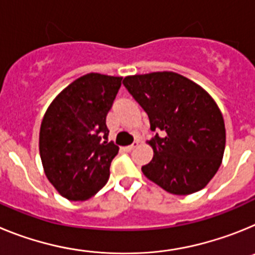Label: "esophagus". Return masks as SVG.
Returning a JSON list of instances; mask_svg holds the SVG:
<instances>
[{
    "mask_svg": "<svg viewBox=\"0 0 255 255\" xmlns=\"http://www.w3.org/2000/svg\"><path fill=\"white\" fill-rule=\"evenodd\" d=\"M138 145H139V141H134V143L130 144V145H128V147H125V148H124V149H125L126 152H130V150L135 149V148L138 147Z\"/></svg>",
    "mask_w": 255,
    "mask_h": 255,
    "instance_id": "esophagus-1",
    "label": "esophagus"
}]
</instances>
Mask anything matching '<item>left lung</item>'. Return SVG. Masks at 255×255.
<instances>
[{
  "mask_svg": "<svg viewBox=\"0 0 255 255\" xmlns=\"http://www.w3.org/2000/svg\"><path fill=\"white\" fill-rule=\"evenodd\" d=\"M123 84L149 117L153 158L141 171L175 195L204 188L222 162L226 130L220 108L197 83L172 71L126 76Z\"/></svg>",
  "mask_w": 255,
  "mask_h": 255,
  "instance_id": "left-lung-1",
  "label": "left lung"
}]
</instances>
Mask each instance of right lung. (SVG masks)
Masks as SVG:
<instances>
[{
    "label": "right lung",
    "mask_w": 255,
    "mask_h": 255,
    "mask_svg": "<svg viewBox=\"0 0 255 255\" xmlns=\"http://www.w3.org/2000/svg\"><path fill=\"white\" fill-rule=\"evenodd\" d=\"M121 80L97 73L83 75L47 108L40 124V159L47 179L66 199H89L108 181L119 147L108 141L106 116Z\"/></svg>",
    "instance_id": "right-lung-1"
}]
</instances>
